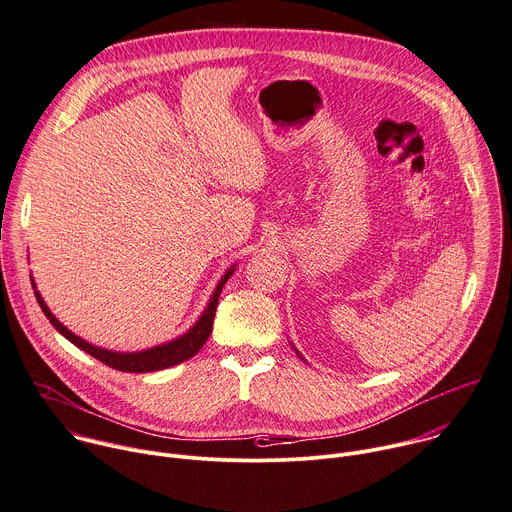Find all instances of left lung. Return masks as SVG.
Instances as JSON below:
<instances>
[{"instance_id":"1","label":"left lung","mask_w":512,"mask_h":512,"mask_svg":"<svg viewBox=\"0 0 512 512\" xmlns=\"http://www.w3.org/2000/svg\"><path fill=\"white\" fill-rule=\"evenodd\" d=\"M297 356H299V352H297Z\"/></svg>"}]
</instances>
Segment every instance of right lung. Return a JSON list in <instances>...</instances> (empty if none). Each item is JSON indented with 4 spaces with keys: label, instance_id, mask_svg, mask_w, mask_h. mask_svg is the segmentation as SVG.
Instances as JSON below:
<instances>
[{
    "label": "right lung",
    "instance_id": "right-lung-1",
    "mask_svg": "<svg viewBox=\"0 0 512 512\" xmlns=\"http://www.w3.org/2000/svg\"><path fill=\"white\" fill-rule=\"evenodd\" d=\"M233 271H235V265L221 277V281H219V285H217V289H215L207 309L203 311L199 321L185 335L173 339V342H168V344H162V346H156V348H150V350H144V352H132V354H120V352H112V350H104V348H96V346L88 344L86 339H82L76 333H72L68 327H64L52 315V311L44 303L40 291H34V293H36V299H38L44 315L50 319V323L66 339H70L74 346H78L80 350H84L86 354H90L92 358H96L98 362H102V364H106V366H110L114 370L130 372V374H146V372H158V370H164V368H173V366L193 358L195 354H199V350L205 346V342H207L211 331H213V319H215V311H217L221 289L227 283V279L233 275ZM32 287L36 289L34 279H32Z\"/></svg>",
    "mask_w": 512,
    "mask_h": 512
}]
</instances>
